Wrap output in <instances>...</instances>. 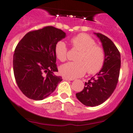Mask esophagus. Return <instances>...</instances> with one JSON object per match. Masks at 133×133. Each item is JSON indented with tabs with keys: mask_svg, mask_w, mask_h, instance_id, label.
Segmentation results:
<instances>
[{
	"mask_svg": "<svg viewBox=\"0 0 133 133\" xmlns=\"http://www.w3.org/2000/svg\"><path fill=\"white\" fill-rule=\"evenodd\" d=\"M62 78H63V80H73V79L68 78H67V77H63Z\"/></svg>",
	"mask_w": 133,
	"mask_h": 133,
	"instance_id": "34e87169",
	"label": "esophagus"
}]
</instances>
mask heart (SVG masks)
I'll return each instance as SVG.
<instances>
[{
	"mask_svg": "<svg viewBox=\"0 0 133 133\" xmlns=\"http://www.w3.org/2000/svg\"><path fill=\"white\" fill-rule=\"evenodd\" d=\"M73 49L78 51L75 60L61 65L60 73L68 78H75L83 76L87 71L88 74L98 73L103 68L105 60V52L104 48L96 45L90 35L80 33L70 39ZM56 57L60 62L67 59L68 48L63 41L57 42L55 46Z\"/></svg>",
	"mask_w": 133,
	"mask_h": 133,
	"instance_id": "obj_1",
	"label": "heart"
}]
</instances>
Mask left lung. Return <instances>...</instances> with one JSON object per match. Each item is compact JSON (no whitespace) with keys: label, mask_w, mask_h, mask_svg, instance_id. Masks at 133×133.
<instances>
[{"label":"left lung","mask_w":133,"mask_h":133,"mask_svg":"<svg viewBox=\"0 0 133 133\" xmlns=\"http://www.w3.org/2000/svg\"><path fill=\"white\" fill-rule=\"evenodd\" d=\"M96 35L105 50V63L98 73L85 82L83 90L76 93L80 102L91 107L100 105L111 96L117 85L121 65L120 51L112 41L100 33Z\"/></svg>","instance_id":"obj_1"}]
</instances>
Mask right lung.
<instances>
[{
	"mask_svg": "<svg viewBox=\"0 0 133 133\" xmlns=\"http://www.w3.org/2000/svg\"><path fill=\"white\" fill-rule=\"evenodd\" d=\"M65 37L62 30L49 25L28 32L18 43L13 55V73L25 96L43 100L62 80L54 74L58 72L55 46Z\"/></svg>",
	"mask_w": 133,
	"mask_h": 133,
	"instance_id": "right-lung-1",
	"label": "right lung"
}]
</instances>
